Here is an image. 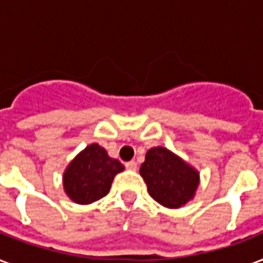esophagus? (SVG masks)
<instances>
[{
    "label": "esophagus",
    "mask_w": 263,
    "mask_h": 263,
    "mask_svg": "<svg viewBox=\"0 0 263 263\" xmlns=\"http://www.w3.org/2000/svg\"><path fill=\"white\" fill-rule=\"evenodd\" d=\"M125 168L129 169V171H135L138 168V164H136V161H128V162H125Z\"/></svg>",
    "instance_id": "obj_1"
}]
</instances>
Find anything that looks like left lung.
Returning a JSON list of instances; mask_svg holds the SVG:
<instances>
[{
    "mask_svg": "<svg viewBox=\"0 0 263 263\" xmlns=\"http://www.w3.org/2000/svg\"><path fill=\"white\" fill-rule=\"evenodd\" d=\"M140 175L153 199L171 209L192 199L199 181L195 169L164 147H153L146 153Z\"/></svg>",
    "mask_w": 263,
    "mask_h": 263,
    "instance_id": "left-lung-1",
    "label": "left lung"
}]
</instances>
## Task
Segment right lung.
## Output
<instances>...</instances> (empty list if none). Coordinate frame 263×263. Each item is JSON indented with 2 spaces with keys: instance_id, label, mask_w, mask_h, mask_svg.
Here are the masks:
<instances>
[{
  "instance_id": "obj_1",
  "label": "right lung",
  "mask_w": 263,
  "mask_h": 263,
  "mask_svg": "<svg viewBox=\"0 0 263 263\" xmlns=\"http://www.w3.org/2000/svg\"><path fill=\"white\" fill-rule=\"evenodd\" d=\"M124 171L119 160L110 158L106 150L92 143L84 148L64 173V188L73 202L87 204L106 195L113 177Z\"/></svg>"
}]
</instances>
